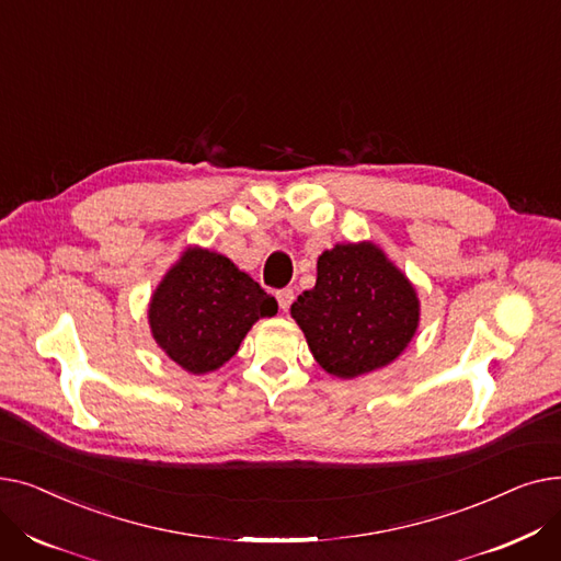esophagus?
<instances>
[{
    "instance_id": "esophagus-1",
    "label": "esophagus",
    "mask_w": 561,
    "mask_h": 561,
    "mask_svg": "<svg viewBox=\"0 0 561 561\" xmlns=\"http://www.w3.org/2000/svg\"><path fill=\"white\" fill-rule=\"evenodd\" d=\"M293 300H296V293H293V288H282L277 290V305L282 311H288Z\"/></svg>"
}]
</instances>
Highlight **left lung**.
Wrapping results in <instances>:
<instances>
[{"label":"left lung","mask_w":561,"mask_h":561,"mask_svg":"<svg viewBox=\"0 0 561 561\" xmlns=\"http://www.w3.org/2000/svg\"><path fill=\"white\" fill-rule=\"evenodd\" d=\"M313 359L352 379L396 362L421 320L416 288L373 243H339L318 256V277L290 305Z\"/></svg>","instance_id":"left-lung-1"}]
</instances>
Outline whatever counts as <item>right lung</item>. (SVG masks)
Segmentation results:
<instances>
[{"mask_svg": "<svg viewBox=\"0 0 561 561\" xmlns=\"http://www.w3.org/2000/svg\"><path fill=\"white\" fill-rule=\"evenodd\" d=\"M275 313L277 300L227 256L188 248L157 286L147 318L165 355L204 375L236 355L259 318Z\"/></svg>", "mask_w": 561, "mask_h": 561, "instance_id": "right-lung-1", "label": "right lung"}]
</instances>
